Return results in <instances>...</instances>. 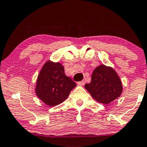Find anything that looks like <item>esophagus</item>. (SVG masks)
<instances>
[{"mask_svg": "<svg viewBox=\"0 0 147 147\" xmlns=\"http://www.w3.org/2000/svg\"><path fill=\"white\" fill-rule=\"evenodd\" d=\"M78 84V85H79V86H84V85L85 84V80H82L81 81H79V82L77 83Z\"/></svg>", "mask_w": 147, "mask_h": 147, "instance_id": "obj_1", "label": "esophagus"}]
</instances>
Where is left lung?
<instances>
[{"mask_svg": "<svg viewBox=\"0 0 147 147\" xmlns=\"http://www.w3.org/2000/svg\"><path fill=\"white\" fill-rule=\"evenodd\" d=\"M85 88L96 101L109 104L121 96L123 86L119 77L112 67L100 65L94 69L91 82Z\"/></svg>", "mask_w": 147, "mask_h": 147, "instance_id": "obj_1", "label": "left lung"}]
</instances>
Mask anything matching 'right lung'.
Masks as SVG:
<instances>
[{
	"label": "right lung",
	"instance_id": "1",
	"mask_svg": "<svg viewBox=\"0 0 147 147\" xmlns=\"http://www.w3.org/2000/svg\"><path fill=\"white\" fill-rule=\"evenodd\" d=\"M75 86V82L65 75L61 63L48 61L38 77L35 93L46 105L52 107L64 101Z\"/></svg>",
	"mask_w": 147,
	"mask_h": 147
}]
</instances>
